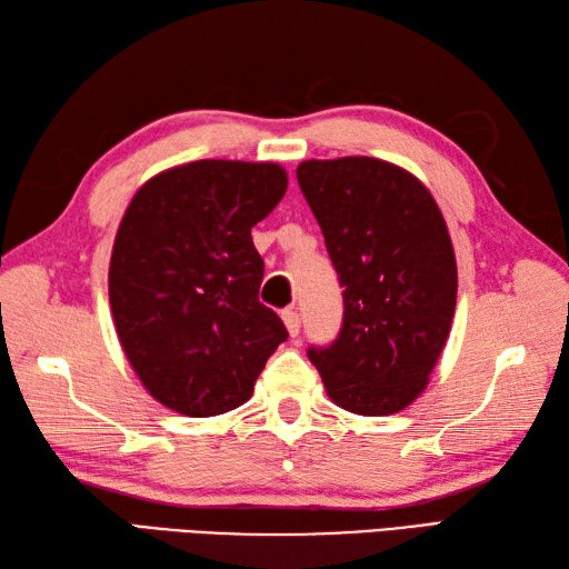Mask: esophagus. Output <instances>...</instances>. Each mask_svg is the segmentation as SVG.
<instances>
[{
    "label": "esophagus",
    "instance_id": "1",
    "mask_svg": "<svg viewBox=\"0 0 569 569\" xmlns=\"http://www.w3.org/2000/svg\"><path fill=\"white\" fill-rule=\"evenodd\" d=\"M281 318H283V322H286L288 335L298 337V332H300V318H298V312H296L293 308H291V310H283Z\"/></svg>",
    "mask_w": 569,
    "mask_h": 569
}]
</instances>
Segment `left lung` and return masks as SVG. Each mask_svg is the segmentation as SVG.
<instances>
[{
	"mask_svg": "<svg viewBox=\"0 0 569 569\" xmlns=\"http://www.w3.org/2000/svg\"><path fill=\"white\" fill-rule=\"evenodd\" d=\"M298 183L345 286L340 337L310 347L330 401L391 416L426 391L452 330L457 261L430 190L406 168L371 159H310Z\"/></svg>",
	"mask_w": 569,
	"mask_h": 569,
	"instance_id": "8db88e82",
	"label": "left lung"
}]
</instances>
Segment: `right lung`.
<instances>
[{"label": "right lung", "mask_w": 569, "mask_h": 569, "mask_svg": "<svg viewBox=\"0 0 569 569\" xmlns=\"http://www.w3.org/2000/svg\"><path fill=\"white\" fill-rule=\"evenodd\" d=\"M288 188L278 163L202 159L156 173L119 222L110 308L119 345L156 401L188 418L247 403L286 328L259 303L251 241Z\"/></svg>", "instance_id": "1"}]
</instances>
